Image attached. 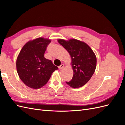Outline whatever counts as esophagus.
I'll list each match as a JSON object with an SVG mask.
<instances>
[{
	"label": "esophagus",
	"instance_id": "esophagus-1",
	"mask_svg": "<svg viewBox=\"0 0 125 125\" xmlns=\"http://www.w3.org/2000/svg\"><path fill=\"white\" fill-rule=\"evenodd\" d=\"M63 67H64V65H63V64H62L61 65L59 66L58 67V68H59V69H62L63 68Z\"/></svg>",
	"mask_w": 125,
	"mask_h": 125
}]
</instances>
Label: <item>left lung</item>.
Segmentation results:
<instances>
[{"mask_svg":"<svg viewBox=\"0 0 125 125\" xmlns=\"http://www.w3.org/2000/svg\"><path fill=\"white\" fill-rule=\"evenodd\" d=\"M58 42L65 48L71 57L73 75L66 83L73 88L83 86L92 77L96 67V57L89 45L84 42L71 39H58Z\"/></svg>","mask_w":125,"mask_h":125,"instance_id":"1","label":"left lung"}]
</instances>
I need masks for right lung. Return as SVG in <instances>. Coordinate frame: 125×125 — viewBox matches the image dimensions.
Listing matches in <instances>:
<instances>
[{
    "label": "right lung",
    "mask_w": 125,
    "mask_h": 125,
    "mask_svg": "<svg viewBox=\"0 0 125 125\" xmlns=\"http://www.w3.org/2000/svg\"><path fill=\"white\" fill-rule=\"evenodd\" d=\"M51 40L39 37L28 42L22 48L16 61L18 74L29 88L38 89L46 84L52 74L58 69L51 60L44 57Z\"/></svg>",
    "instance_id": "right-lung-1"
}]
</instances>
